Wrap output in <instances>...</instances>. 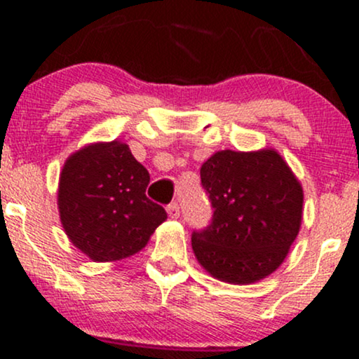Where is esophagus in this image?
<instances>
[{
	"mask_svg": "<svg viewBox=\"0 0 359 359\" xmlns=\"http://www.w3.org/2000/svg\"><path fill=\"white\" fill-rule=\"evenodd\" d=\"M167 212H168V216L170 217H179L180 216V205H179V203H172V204H168L167 205Z\"/></svg>",
	"mask_w": 359,
	"mask_h": 359,
	"instance_id": "esophagus-1",
	"label": "esophagus"
}]
</instances>
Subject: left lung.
Segmentation results:
<instances>
[{
    "label": "left lung",
    "instance_id": "8db88e82",
    "mask_svg": "<svg viewBox=\"0 0 359 359\" xmlns=\"http://www.w3.org/2000/svg\"><path fill=\"white\" fill-rule=\"evenodd\" d=\"M212 219L192 233V250L212 277L253 283L280 266L299 234L304 194L273 150L214 154L201 167Z\"/></svg>",
    "mask_w": 359,
    "mask_h": 359
}]
</instances>
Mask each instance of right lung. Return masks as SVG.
<instances>
[{
  "label": "right lung",
  "mask_w": 359,
  "mask_h": 359,
  "mask_svg": "<svg viewBox=\"0 0 359 359\" xmlns=\"http://www.w3.org/2000/svg\"><path fill=\"white\" fill-rule=\"evenodd\" d=\"M150 174L126 143H96L65 162L59 182L60 221L69 240L94 262L145 248L165 209L147 197Z\"/></svg>",
  "instance_id": "add662e5"
}]
</instances>
